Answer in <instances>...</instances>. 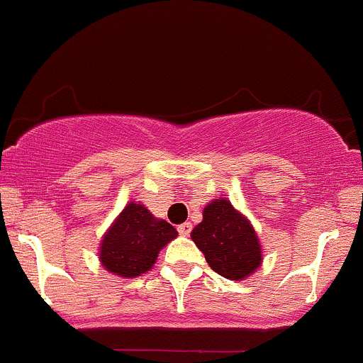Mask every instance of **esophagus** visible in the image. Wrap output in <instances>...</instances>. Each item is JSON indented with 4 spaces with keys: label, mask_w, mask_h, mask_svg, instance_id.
<instances>
[{
    "label": "esophagus",
    "mask_w": 363,
    "mask_h": 363,
    "mask_svg": "<svg viewBox=\"0 0 363 363\" xmlns=\"http://www.w3.org/2000/svg\"><path fill=\"white\" fill-rule=\"evenodd\" d=\"M191 228H193V225L191 223H182V225H179L177 226V232L181 233V235H189V233H191Z\"/></svg>",
    "instance_id": "1"
}]
</instances>
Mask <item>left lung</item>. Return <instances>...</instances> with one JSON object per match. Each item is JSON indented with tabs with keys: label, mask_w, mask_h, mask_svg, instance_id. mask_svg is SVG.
<instances>
[{
	"label": "left lung",
	"mask_w": 363,
	"mask_h": 363,
	"mask_svg": "<svg viewBox=\"0 0 363 363\" xmlns=\"http://www.w3.org/2000/svg\"><path fill=\"white\" fill-rule=\"evenodd\" d=\"M191 239L211 269L226 279L242 281L262 265L255 228L226 199H216L203 208V219L193 228Z\"/></svg>",
	"instance_id": "obj_1"
}]
</instances>
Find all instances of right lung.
Here are the masks:
<instances>
[{
	"mask_svg": "<svg viewBox=\"0 0 363 363\" xmlns=\"http://www.w3.org/2000/svg\"><path fill=\"white\" fill-rule=\"evenodd\" d=\"M177 237V230L158 219L142 203H128L100 244V262L108 272L137 277L152 269L160 251Z\"/></svg>",
	"mask_w": 363,
	"mask_h": 363,
	"instance_id": "1",
	"label": "right lung"
}]
</instances>
